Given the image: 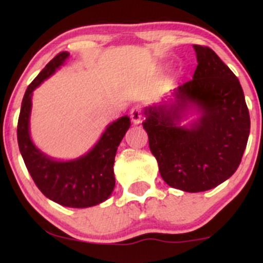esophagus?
Masks as SVG:
<instances>
[{"label": "esophagus", "instance_id": "34e87169", "mask_svg": "<svg viewBox=\"0 0 263 263\" xmlns=\"http://www.w3.org/2000/svg\"><path fill=\"white\" fill-rule=\"evenodd\" d=\"M129 117H131L132 122H134L135 125H138V123L142 121V119H143V114H142L141 107L138 106L132 107L131 112H129Z\"/></svg>", "mask_w": 263, "mask_h": 263}]
</instances>
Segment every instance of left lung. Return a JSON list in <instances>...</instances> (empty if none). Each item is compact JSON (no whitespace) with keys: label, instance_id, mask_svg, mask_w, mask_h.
<instances>
[{"label":"left lung","instance_id":"1","mask_svg":"<svg viewBox=\"0 0 263 263\" xmlns=\"http://www.w3.org/2000/svg\"><path fill=\"white\" fill-rule=\"evenodd\" d=\"M193 47L198 60L193 79L174 90L170 104L144 108L142 125L163 180L172 188L198 193L215 188L236 172L251 123L236 75L209 47ZM193 104L199 119L179 126Z\"/></svg>","mask_w":263,"mask_h":263}]
</instances>
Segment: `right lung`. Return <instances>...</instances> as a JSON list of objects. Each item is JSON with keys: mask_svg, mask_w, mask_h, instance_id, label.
Returning a JSON list of instances; mask_svg holds the SVG:
<instances>
[{"mask_svg": "<svg viewBox=\"0 0 263 263\" xmlns=\"http://www.w3.org/2000/svg\"><path fill=\"white\" fill-rule=\"evenodd\" d=\"M68 57V52L57 54L27 87L18 117L17 140L27 170L45 197L63 206L89 208L105 201L112 193L115 156L131 121L128 116H122L110 123L93 148L73 161H55L33 144L29 136L32 92Z\"/></svg>", "mask_w": 263, "mask_h": 263, "instance_id": "1", "label": "right lung"}]
</instances>
